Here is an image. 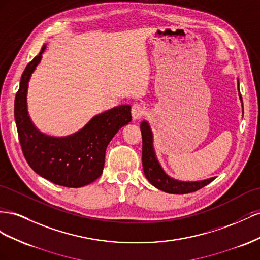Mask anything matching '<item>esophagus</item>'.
I'll use <instances>...</instances> for the list:
<instances>
[{"label": "esophagus", "mask_w": 260, "mask_h": 260, "mask_svg": "<svg viewBox=\"0 0 260 260\" xmlns=\"http://www.w3.org/2000/svg\"><path fill=\"white\" fill-rule=\"evenodd\" d=\"M145 114V107L143 105H140V103H135V105H133L132 107V115L133 118H140L142 116H144Z\"/></svg>", "instance_id": "obj_1"}]
</instances>
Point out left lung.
Masks as SVG:
<instances>
[{"label":"left lung","mask_w":260,"mask_h":260,"mask_svg":"<svg viewBox=\"0 0 260 260\" xmlns=\"http://www.w3.org/2000/svg\"><path fill=\"white\" fill-rule=\"evenodd\" d=\"M242 100V95L240 94ZM140 132L143 137V168L144 173L154 187H157L169 194H188L203 188L206 185L211 183L216 177L200 181V182H181L171 179L163 171L159 162L155 158L152 148V134L149 125L147 122L140 124Z\"/></svg>","instance_id":"1"}]
</instances>
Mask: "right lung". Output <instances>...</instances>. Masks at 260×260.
Wrapping results in <instances>:
<instances>
[{
	"label": "right lung",
	"mask_w": 260,
	"mask_h": 260,
	"mask_svg": "<svg viewBox=\"0 0 260 260\" xmlns=\"http://www.w3.org/2000/svg\"><path fill=\"white\" fill-rule=\"evenodd\" d=\"M44 49L42 47L40 53L26 66L15 97L14 116L20 147L37 174L65 187H81L102 174L107 146L118 129L132 121L131 107H116L97 115L83 129L69 137L41 134L28 116L26 94L29 78Z\"/></svg>",
	"instance_id": "right-lung-1"
}]
</instances>
